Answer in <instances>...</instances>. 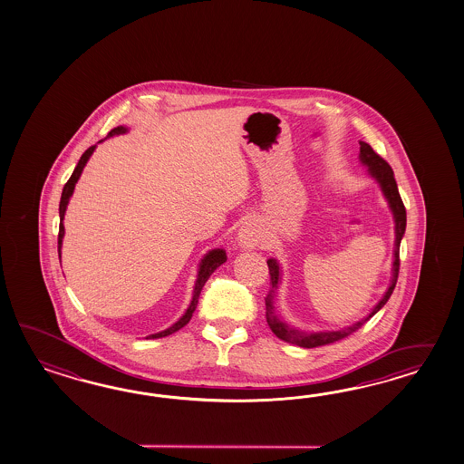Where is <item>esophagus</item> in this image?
Returning a JSON list of instances; mask_svg holds the SVG:
<instances>
[{
	"label": "esophagus",
	"mask_w": 464,
	"mask_h": 464,
	"mask_svg": "<svg viewBox=\"0 0 464 464\" xmlns=\"http://www.w3.org/2000/svg\"><path fill=\"white\" fill-rule=\"evenodd\" d=\"M262 232L256 220L244 222L237 232V244L242 248H256L262 244Z\"/></svg>",
	"instance_id": "34e87169"
}]
</instances>
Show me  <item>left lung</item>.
<instances>
[{"label": "left lung", "mask_w": 464, "mask_h": 464, "mask_svg": "<svg viewBox=\"0 0 464 464\" xmlns=\"http://www.w3.org/2000/svg\"><path fill=\"white\" fill-rule=\"evenodd\" d=\"M359 145H361L359 162L367 167V175L376 180V184L379 185L381 192H382L386 202H388L392 218H394V236H396V238H394L392 269H391L392 276H391V280H389L388 289L384 292V295L381 297V301L377 302L376 305L371 309V313L364 315L362 319L356 321V323L349 324V325H344V327H339V329H331V331H311V333L309 331H301V329L294 327L291 324L285 323L279 314L276 313L274 301L277 297V289L282 285V267H280L279 260L272 257V259L267 260L270 284L272 285H270V292L267 294V297H266V319H267V324H269L270 331L277 335L280 341H284V343L311 349V347L331 344V343H335L339 339H344L347 335L356 333L357 329L362 327L374 314L379 313L384 307V304L389 301L391 294H392L394 287H396L399 274V246H401V240H402L404 232H406V208H404V204L401 200L398 184L394 180V172L389 167V163L384 159H381L366 141H359Z\"/></svg>", "instance_id": "obj_1"}]
</instances>
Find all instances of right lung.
<instances>
[{"mask_svg": "<svg viewBox=\"0 0 464 464\" xmlns=\"http://www.w3.org/2000/svg\"><path fill=\"white\" fill-rule=\"evenodd\" d=\"M127 131H129L127 127L120 125L117 129L110 130V131H108L107 139H111V137H115V135H123V133H127ZM102 141L103 140H100L98 143H102ZM95 149H97V145L90 147V149L82 155V159L78 160V165H76L75 170L72 173L70 180L66 182L65 187H63V192H62V200H60V234H58V256H60V262H62V246H63V236H65L63 218H65L66 207L70 204V198H72L73 190H75L76 182H78L80 175L83 172V169H85V165H87V162L90 160V157H92V153L95 151ZM226 260L227 254L224 248H212V250H208V252L205 254L204 257H202V260H200V264H198V269H197V279H195L194 294H192V301L188 304V307H187V311H185L184 315H182L177 323L172 324L170 327H167L165 331L147 335L145 339H159V337H165V335H170L173 334V333H177L179 329H182L184 325H187L188 321L192 319V314H194L195 307H197V304H198V297H200V292H202V287H204L205 282H207L208 277L214 274V270H216L217 267H220Z\"/></svg>", "mask_w": 464, "mask_h": 464, "instance_id": "add662e5", "label": "right lung"}]
</instances>
